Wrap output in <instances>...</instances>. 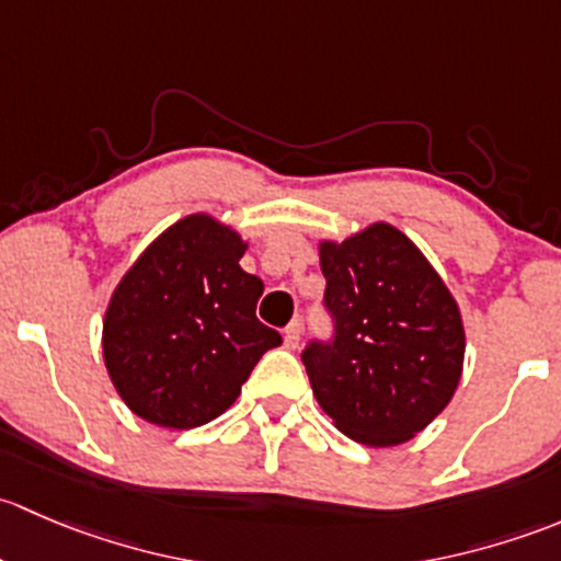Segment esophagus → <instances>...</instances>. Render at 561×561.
I'll return each mask as SVG.
<instances>
[{"mask_svg":"<svg viewBox=\"0 0 561 561\" xmlns=\"http://www.w3.org/2000/svg\"><path fill=\"white\" fill-rule=\"evenodd\" d=\"M299 337H302V327H299V321H291L286 329H283V343H286V348H297Z\"/></svg>","mask_w":561,"mask_h":561,"instance_id":"esophagus-1","label":"esophagus"}]
</instances>
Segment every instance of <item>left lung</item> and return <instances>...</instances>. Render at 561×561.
<instances>
[{"label":"left lung","instance_id":"obj_1","mask_svg":"<svg viewBox=\"0 0 561 561\" xmlns=\"http://www.w3.org/2000/svg\"><path fill=\"white\" fill-rule=\"evenodd\" d=\"M332 340L302 351L313 394L340 432L373 448L419 435L451 402L465 365L459 305L391 224L319 245Z\"/></svg>","mask_w":561,"mask_h":561}]
</instances>
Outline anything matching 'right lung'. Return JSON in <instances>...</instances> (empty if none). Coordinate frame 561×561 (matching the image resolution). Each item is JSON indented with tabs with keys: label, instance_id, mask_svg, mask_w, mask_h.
Wrapping results in <instances>:
<instances>
[{
	"label": "right lung",
	"instance_id": "1",
	"mask_svg": "<svg viewBox=\"0 0 561 561\" xmlns=\"http://www.w3.org/2000/svg\"><path fill=\"white\" fill-rule=\"evenodd\" d=\"M245 248L232 227L194 213L161 232L115 286L102 354L131 413L167 430L207 424L283 343L256 319L264 283L240 267Z\"/></svg>",
	"mask_w": 561,
	"mask_h": 561
}]
</instances>
